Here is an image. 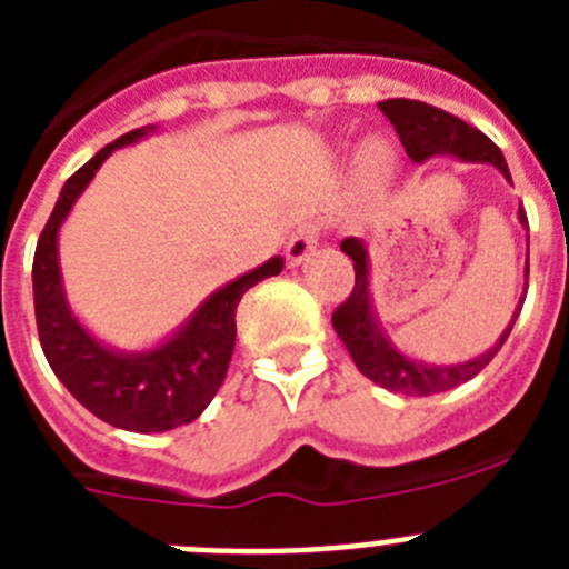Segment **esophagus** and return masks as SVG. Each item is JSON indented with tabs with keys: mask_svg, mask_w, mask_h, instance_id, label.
I'll return each instance as SVG.
<instances>
[{
	"mask_svg": "<svg viewBox=\"0 0 569 569\" xmlns=\"http://www.w3.org/2000/svg\"><path fill=\"white\" fill-rule=\"evenodd\" d=\"M319 239H321L319 222H301L288 239V259L293 261V264H301V261L313 253L316 244H319Z\"/></svg>",
	"mask_w": 569,
	"mask_h": 569,
	"instance_id": "esophagus-1",
	"label": "esophagus"
}]
</instances>
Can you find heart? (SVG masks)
Wrapping results in <instances>:
<instances>
[{"mask_svg": "<svg viewBox=\"0 0 569 569\" xmlns=\"http://www.w3.org/2000/svg\"><path fill=\"white\" fill-rule=\"evenodd\" d=\"M370 164H373V168H381V156L379 153H370Z\"/></svg>", "mask_w": 569, "mask_h": 569, "instance_id": "heart-1", "label": "heart"}]
</instances>
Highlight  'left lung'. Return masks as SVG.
<instances>
[{
	"label": "left lung",
	"instance_id": "1",
	"mask_svg": "<svg viewBox=\"0 0 569 569\" xmlns=\"http://www.w3.org/2000/svg\"><path fill=\"white\" fill-rule=\"evenodd\" d=\"M379 110L390 119V124L399 133L401 144H405L407 156L413 162H425V159H430L436 153H453L459 159H467V162L496 164L510 179V170H507L501 150L479 128L467 124L459 116L447 113V110L433 108V104L427 102H416V99H385V102H379ZM519 216L521 222L527 224L525 210H519ZM341 250L353 259L356 281L350 296L333 310V328L339 333V339L345 341L347 350H350V356H353L356 367H359L367 379L385 387V390H393V393L405 396H433L465 385V381H470L472 376H479L490 365L492 356L499 353L501 345L510 336L512 325L519 319L521 305L516 310V316H512L510 328L479 359L453 367H427L421 361L401 356L381 336V330L376 328L373 310H370V290H367V253L361 248V241L345 239L341 241ZM527 273H530V264H527Z\"/></svg>",
	"mask_w": 569,
	"mask_h": 569
}]
</instances>
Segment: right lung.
<instances>
[{
    "label": "right lung",
    "mask_w": 569,
    "mask_h": 569,
    "mask_svg": "<svg viewBox=\"0 0 569 569\" xmlns=\"http://www.w3.org/2000/svg\"><path fill=\"white\" fill-rule=\"evenodd\" d=\"M144 136L142 128L104 144L88 164L64 182L57 208L37 241L33 253V308L44 359L53 367L70 396L93 416L133 433H162L190 425L202 413L228 376L236 345V308L241 296L261 279L281 273V259H270L253 273L230 281L210 296L182 333L164 341L150 353L122 356L90 339L70 316L59 281L57 233L77 196L93 179L99 164L116 148Z\"/></svg>",
    "instance_id": "right-lung-1"
}]
</instances>
